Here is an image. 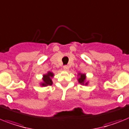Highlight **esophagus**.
I'll use <instances>...</instances> for the list:
<instances>
[{"instance_id": "1", "label": "esophagus", "mask_w": 129, "mask_h": 129, "mask_svg": "<svg viewBox=\"0 0 129 129\" xmlns=\"http://www.w3.org/2000/svg\"><path fill=\"white\" fill-rule=\"evenodd\" d=\"M63 70H66V71H68V70H69V67H68V66H63Z\"/></svg>"}]
</instances>
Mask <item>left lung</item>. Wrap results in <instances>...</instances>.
<instances>
[{
    "label": "left lung",
    "instance_id": "1",
    "mask_svg": "<svg viewBox=\"0 0 129 129\" xmlns=\"http://www.w3.org/2000/svg\"><path fill=\"white\" fill-rule=\"evenodd\" d=\"M80 77L78 79V81H79V83H81V84H83L84 85V83L85 81V79H86V77H85V74H80ZM85 85H87V83L85 84Z\"/></svg>",
    "mask_w": 129,
    "mask_h": 129
}]
</instances>
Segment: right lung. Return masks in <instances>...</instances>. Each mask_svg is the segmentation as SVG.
Segmentation results:
<instances>
[{
  "mask_svg": "<svg viewBox=\"0 0 129 129\" xmlns=\"http://www.w3.org/2000/svg\"><path fill=\"white\" fill-rule=\"evenodd\" d=\"M54 76V74L51 72H48L46 75L43 76V82L42 83V86H47V85H52V81L51 80V77Z\"/></svg>",
  "mask_w": 129,
  "mask_h": 129,
  "instance_id": "obj_1",
  "label": "right lung"
}]
</instances>
